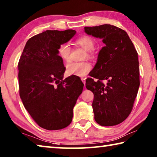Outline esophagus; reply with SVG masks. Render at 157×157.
<instances>
[{
    "instance_id": "esophagus-1",
    "label": "esophagus",
    "mask_w": 157,
    "mask_h": 157,
    "mask_svg": "<svg viewBox=\"0 0 157 157\" xmlns=\"http://www.w3.org/2000/svg\"><path fill=\"white\" fill-rule=\"evenodd\" d=\"M81 79H82V82H83V83H84V84L85 85V84H86V78H81Z\"/></svg>"
}]
</instances>
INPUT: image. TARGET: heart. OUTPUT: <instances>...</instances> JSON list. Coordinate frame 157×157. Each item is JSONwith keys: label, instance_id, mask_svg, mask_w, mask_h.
I'll use <instances>...</instances> for the list:
<instances>
[{"label": "heart", "instance_id": "heart-1", "mask_svg": "<svg viewBox=\"0 0 157 157\" xmlns=\"http://www.w3.org/2000/svg\"><path fill=\"white\" fill-rule=\"evenodd\" d=\"M75 43L86 50L87 57H92V50L94 49L95 42L91 36L84 35L79 37L76 39ZM57 53L63 61L68 62L71 58V48L68 44H61L57 48ZM91 68V64L88 62H71L66 65V72L71 75L84 77L90 72Z\"/></svg>", "mask_w": 157, "mask_h": 157}]
</instances>
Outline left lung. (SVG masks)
I'll list each match as a JSON object with an SVG mask.
<instances>
[{"mask_svg": "<svg viewBox=\"0 0 157 157\" xmlns=\"http://www.w3.org/2000/svg\"><path fill=\"white\" fill-rule=\"evenodd\" d=\"M87 34L102 39L105 46L86 87L94 93L95 121L102 126L121 123L129 116L140 85L138 52L125 31L105 24L84 27ZM97 80L95 81L94 78ZM103 80H107L105 85Z\"/></svg>", "mask_w": 157, "mask_h": 157, "instance_id": "obj_1", "label": "left lung"}]
</instances>
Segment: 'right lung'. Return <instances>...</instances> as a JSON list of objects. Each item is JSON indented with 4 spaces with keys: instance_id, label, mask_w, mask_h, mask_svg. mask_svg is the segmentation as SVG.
I'll return each mask as SVG.
<instances>
[{
    "instance_id": "add662e5",
    "label": "right lung",
    "mask_w": 157,
    "mask_h": 157,
    "mask_svg": "<svg viewBox=\"0 0 157 157\" xmlns=\"http://www.w3.org/2000/svg\"><path fill=\"white\" fill-rule=\"evenodd\" d=\"M75 30H46L31 37L18 62L19 95L26 110L39 126L48 130L71 124L73 110L83 90L78 76L63 79L66 68L57 53Z\"/></svg>"
}]
</instances>
